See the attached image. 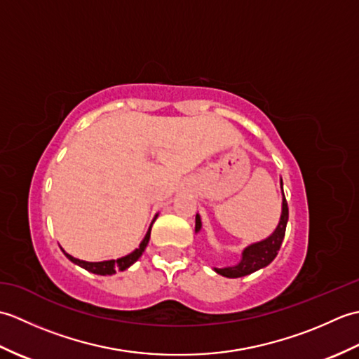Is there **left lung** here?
I'll return each instance as SVG.
<instances>
[{
  "label": "left lung",
  "mask_w": 359,
  "mask_h": 359,
  "mask_svg": "<svg viewBox=\"0 0 359 359\" xmlns=\"http://www.w3.org/2000/svg\"><path fill=\"white\" fill-rule=\"evenodd\" d=\"M280 191H282V211H280V217H279V224L274 228V231L259 242L250 243L248 247L242 250V256L241 261L236 265L230 266H222V269H212L220 276L225 278H242L247 276V274L255 273L257 270L264 269L274 257L278 256V251L282 245V241H284L285 236V228L288 222V207H287V201L284 196V188H282V179H280ZM202 230V220L201 216L196 215V233H199Z\"/></svg>",
  "instance_id": "obj_1"
}]
</instances>
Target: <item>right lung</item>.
Here are the masks:
<instances>
[{
  "mask_svg": "<svg viewBox=\"0 0 359 359\" xmlns=\"http://www.w3.org/2000/svg\"><path fill=\"white\" fill-rule=\"evenodd\" d=\"M157 216H158V215H156V217L152 219V224H154V220L157 219ZM152 224L149 225L148 231H147V234H144V238H143V241L140 242L139 247H137L134 251H131V253H129V255H126V256H123V257H118V259H111V261H102V262H88V261H81V259H77V257H74V256H71V255H67L62 247H60V248H62L65 256H66L67 259H69L71 262H74L75 265L81 266V269H85V270L90 271V273H94V274H100V276H111V274L117 273V271H125V270L129 269V266H131L135 261H139V257L143 255V251H144V248H147L148 242H149Z\"/></svg>",
  "mask_w": 359,
  "mask_h": 359,
  "instance_id": "add662e5",
  "label": "right lung"
}]
</instances>
